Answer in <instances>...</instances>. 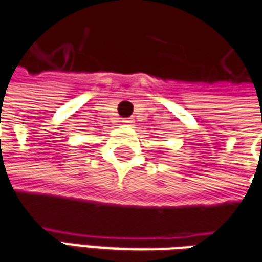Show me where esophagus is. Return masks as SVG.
Returning a JSON list of instances; mask_svg holds the SVG:
<instances>
[{"label": "esophagus", "instance_id": "1", "mask_svg": "<svg viewBox=\"0 0 262 262\" xmlns=\"http://www.w3.org/2000/svg\"><path fill=\"white\" fill-rule=\"evenodd\" d=\"M122 123H124V124H130L132 120L130 119H124V120H122Z\"/></svg>", "mask_w": 262, "mask_h": 262}]
</instances>
